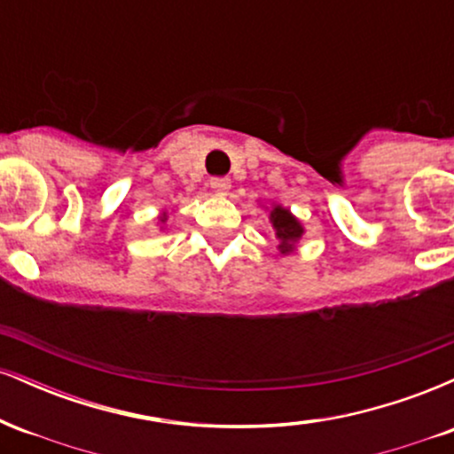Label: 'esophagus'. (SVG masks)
I'll return each mask as SVG.
<instances>
[{
  "label": "esophagus",
  "instance_id": "esophagus-1",
  "mask_svg": "<svg viewBox=\"0 0 454 454\" xmlns=\"http://www.w3.org/2000/svg\"><path fill=\"white\" fill-rule=\"evenodd\" d=\"M211 190L215 192L217 196H226L228 190H231V179H226V176H215V179H211Z\"/></svg>",
  "mask_w": 454,
  "mask_h": 454
}]
</instances>
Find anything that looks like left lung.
Here are the masks:
<instances>
[{
	"label": "left lung",
	"instance_id": "8db88e82",
	"mask_svg": "<svg viewBox=\"0 0 454 454\" xmlns=\"http://www.w3.org/2000/svg\"><path fill=\"white\" fill-rule=\"evenodd\" d=\"M269 220H270V226H273V231H275V239L279 241L278 249H279L281 256H288V254H293L296 249V243H299L301 237L305 234L303 223L296 220L293 213H290V209H286V207H281V205L270 207Z\"/></svg>",
	"mask_w": 454,
	"mask_h": 454
}]
</instances>
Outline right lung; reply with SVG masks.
<instances>
[{
  "label": "right lung",
  "mask_w": 454,
  "mask_h": 454,
  "mask_svg": "<svg viewBox=\"0 0 454 454\" xmlns=\"http://www.w3.org/2000/svg\"><path fill=\"white\" fill-rule=\"evenodd\" d=\"M158 222H160V231H166V222H168V215H166V213H161V215L158 217Z\"/></svg>",
  "instance_id": "add662e5"
}]
</instances>
